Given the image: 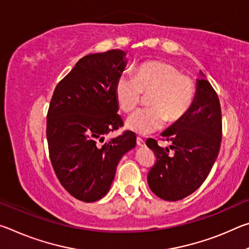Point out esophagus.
<instances>
[{
    "label": "esophagus",
    "mask_w": 249,
    "mask_h": 249,
    "mask_svg": "<svg viewBox=\"0 0 249 249\" xmlns=\"http://www.w3.org/2000/svg\"><path fill=\"white\" fill-rule=\"evenodd\" d=\"M136 144H137V146L142 147V146H145V141L142 140V138H141V137H137L136 138Z\"/></svg>",
    "instance_id": "1"
}]
</instances>
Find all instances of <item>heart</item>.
Here are the masks:
<instances>
[{
	"mask_svg": "<svg viewBox=\"0 0 249 249\" xmlns=\"http://www.w3.org/2000/svg\"><path fill=\"white\" fill-rule=\"evenodd\" d=\"M196 84L181 74L175 66L162 61H146L135 70V75L122 73L116 79V102L124 112H129L148 95L150 107L137 109L126 120V127L140 135L161 129L166 121L175 124L188 114L196 98Z\"/></svg>",
	"mask_w": 249,
	"mask_h": 249,
	"instance_id": "b5f03b06",
	"label": "heart"
}]
</instances>
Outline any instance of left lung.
Instances as JSON below:
<instances>
[{"label":"left lung","instance_id":"1","mask_svg":"<svg viewBox=\"0 0 249 249\" xmlns=\"http://www.w3.org/2000/svg\"><path fill=\"white\" fill-rule=\"evenodd\" d=\"M196 98L190 111L161 133L169 148L153 138L146 145L156 155L147 176L150 190L160 199L178 201L190 196L204 182L217 158L222 140V113L215 90L200 72Z\"/></svg>","mask_w":249,"mask_h":249}]
</instances>
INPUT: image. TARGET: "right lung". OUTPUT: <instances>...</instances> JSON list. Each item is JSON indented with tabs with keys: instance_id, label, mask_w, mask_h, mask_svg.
I'll list each match as a JSON object with an SVG mask.
<instances>
[{
	"instance_id": "add662e5",
	"label": "right lung",
	"mask_w": 249,
	"mask_h": 249,
	"mask_svg": "<svg viewBox=\"0 0 249 249\" xmlns=\"http://www.w3.org/2000/svg\"><path fill=\"white\" fill-rule=\"evenodd\" d=\"M120 49L84 56L57 84L47 113L49 157L58 180L75 199L107 195L121 158L136 146L130 130L104 142L123 126L114 86L127 60Z\"/></svg>"
}]
</instances>
